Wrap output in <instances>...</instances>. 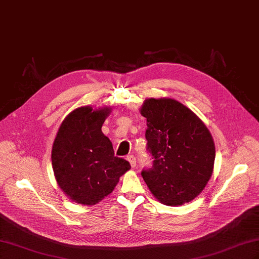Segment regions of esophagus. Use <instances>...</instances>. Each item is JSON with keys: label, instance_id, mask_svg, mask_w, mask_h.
<instances>
[{"label": "esophagus", "instance_id": "1", "mask_svg": "<svg viewBox=\"0 0 259 259\" xmlns=\"http://www.w3.org/2000/svg\"><path fill=\"white\" fill-rule=\"evenodd\" d=\"M126 159H127V161L131 163V166L132 167H135L136 166V158L133 154H128L127 156H126Z\"/></svg>", "mask_w": 259, "mask_h": 259}]
</instances>
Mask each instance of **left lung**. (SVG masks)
<instances>
[{
	"mask_svg": "<svg viewBox=\"0 0 259 259\" xmlns=\"http://www.w3.org/2000/svg\"><path fill=\"white\" fill-rule=\"evenodd\" d=\"M147 151L152 166L142 176L163 204L182 205L204 189L215 161L208 130L190 109L170 98L145 101Z\"/></svg>",
	"mask_w": 259,
	"mask_h": 259,
	"instance_id": "obj_1",
	"label": "left lung"
}]
</instances>
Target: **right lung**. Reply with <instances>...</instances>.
<instances>
[{
  "instance_id": "add662e5",
  "label": "right lung",
  "mask_w": 259,
  "mask_h": 259,
  "mask_svg": "<svg viewBox=\"0 0 259 259\" xmlns=\"http://www.w3.org/2000/svg\"><path fill=\"white\" fill-rule=\"evenodd\" d=\"M110 109L81 107L61 123L52 150L57 184L70 199L93 205L110 194L119 178L131 168L126 160L114 155L101 126Z\"/></svg>"
}]
</instances>
